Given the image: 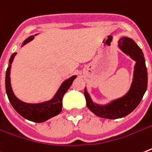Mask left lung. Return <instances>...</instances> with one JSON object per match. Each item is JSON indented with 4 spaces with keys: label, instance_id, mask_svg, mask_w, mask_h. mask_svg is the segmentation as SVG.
<instances>
[{
    "label": "left lung",
    "instance_id": "left-lung-1",
    "mask_svg": "<svg viewBox=\"0 0 152 152\" xmlns=\"http://www.w3.org/2000/svg\"><path fill=\"white\" fill-rule=\"evenodd\" d=\"M118 47L129 56L135 65L132 83L125 95L112 100L107 104L100 105L92 100L90 94L84 90L86 106L95 115L107 119H117L128 115L140 104L148 86V72L144 54L140 47L131 38L123 37L118 41Z\"/></svg>",
    "mask_w": 152,
    "mask_h": 152
}]
</instances>
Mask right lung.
I'll return each mask as SVG.
<instances>
[{
    "label": "right lung",
    "instance_id": "right-lung-1",
    "mask_svg": "<svg viewBox=\"0 0 152 152\" xmlns=\"http://www.w3.org/2000/svg\"><path fill=\"white\" fill-rule=\"evenodd\" d=\"M35 35H37V34ZM35 38V35L29 36L28 39L23 42L21 47L24 46L27 43H28ZM16 52L11 55V58L9 59L8 67L6 71V76H5V87H6V93H7L8 100L14 107V109L18 112L21 116H22L25 119L31 121L36 122V123H42L46 121L47 120L50 119L55 116L58 115L62 111V98L66 94L69 88L71 86L73 80L76 78V75L71 76L61 84L60 87L57 90L56 94L50 100L45 101L39 104H28L25 102L21 101L15 95L12 87L11 85V64L13 62L14 58L16 56Z\"/></svg>",
    "mask_w": 152,
    "mask_h": 152
}]
</instances>
